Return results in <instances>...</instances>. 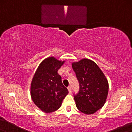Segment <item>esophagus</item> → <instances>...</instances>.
<instances>
[{"label":"esophagus","instance_id":"34e87169","mask_svg":"<svg viewBox=\"0 0 132 132\" xmlns=\"http://www.w3.org/2000/svg\"><path fill=\"white\" fill-rule=\"evenodd\" d=\"M68 91H69V93H72V87H71L70 86H69L68 87Z\"/></svg>","mask_w":132,"mask_h":132}]
</instances>
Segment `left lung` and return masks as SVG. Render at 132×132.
<instances>
[{
    "mask_svg": "<svg viewBox=\"0 0 132 132\" xmlns=\"http://www.w3.org/2000/svg\"><path fill=\"white\" fill-rule=\"evenodd\" d=\"M72 68L80 86L79 93L74 95L76 107L85 114L95 113L103 107L107 99V79L97 64L88 59L72 63Z\"/></svg>",
    "mask_w": 132,
    "mask_h": 132,
    "instance_id": "left-lung-1",
    "label": "left lung"
}]
</instances>
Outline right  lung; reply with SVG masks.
<instances>
[{
  "mask_svg": "<svg viewBox=\"0 0 132 132\" xmlns=\"http://www.w3.org/2000/svg\"><path fill=\"white\" fill-rule=\"evenodd\" d=\"M64 62L54 57L45 59L39 64L32 79L31 97L37 107L45 113L53 112L60 108L69 93L57 73Z\"/></svg>",
  "mask_w": 132,
  "mask_h": 132,
  "instance_id": "right-lung-1",
  "label": "right lung"
}]
</instances>
